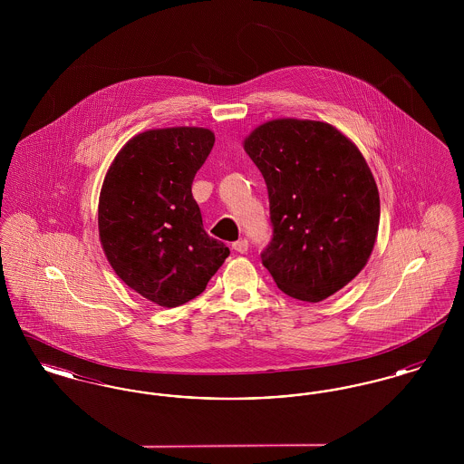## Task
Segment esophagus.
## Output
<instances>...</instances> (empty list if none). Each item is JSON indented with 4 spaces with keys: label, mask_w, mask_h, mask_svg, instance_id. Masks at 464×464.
I'll use <instances>...</instances> for the list:
<instances>
[{
    "label": "esophagus",
    "mask_w": 464,
    "mask_h": 464,
    "mask_svg": "<svg viewBox=\"0 0 464 464\" xmlns=\"http://www.w3.org/2000/svg\"><path fill=\"white\" fill-rule=\"evenodd\" d=\"M233 248H235L238 254H246V250H248V242H246L245 238H242V240L233 243Z\"/></svg>",
    "instance_id": "obj_1"
}]
</instances>
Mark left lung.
<instances>
[{
  "label": "left lung",
  "mask_w": 464,
  "mask_h": 464,
  "mask_svg": "<svg viewBox=\"0 0 464 464\" xmlns=\"http://www.w3.org/2000/svg\"><path fill=\"white\" fill-rule=\"evenodd\" d=\"M243 150L267 186L263 265L294 299L331 297L365 267L377 238L379 191L365 158L331 123L297 118L256 127Z\"/></svg>",
  "instance_id": "8db88e82"
}]
</instances>
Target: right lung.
<instances>
[{"label":"right lung","instance_id":"1","mask_svg":"<svg viewBox=\"0 0 464 464\" xmlns=\"http://www.w3.org/2000/svg\"><path fill=\"white\" fill-rule=\"evenodd\" d=\"M216 135L201 127L137 133L114 156L99 197V238L114 273L163 308L199 295L229 248L210 238L191 184Z\"/></svg>","mask_w":464,"mask_h":464}]
</instances>
